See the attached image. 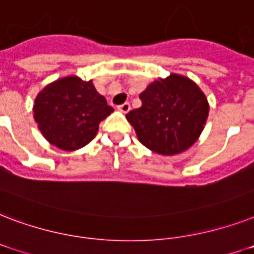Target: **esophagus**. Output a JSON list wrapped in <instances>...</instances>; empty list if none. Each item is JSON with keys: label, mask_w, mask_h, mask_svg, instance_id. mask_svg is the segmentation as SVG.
Returning a JSON list of instances; mask_svg holds the SVG:
<instances>
[{"label": "esophagus", "mask_w": 254, "mask_h": 254, "mask_svg": "<svg viewBox=\"0 0 254 254\" xmlns=\"http://www.w3.org/2000/svg\"><path fill=\"white\" fill-rule=\"evenodd\" d=\"M118 110H119L121 113L127 114L129 111V110H131V106H129V103H127V102H126V103H123V105L118 106Z\"/></svg>", "instance_id": "esophagus-1"}]
</instances>
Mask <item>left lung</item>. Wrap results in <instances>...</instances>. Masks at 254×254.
Returning a JSON list of instances; mask_svg holds the SVG:
<instances>
[{
  "mask_svg": "<svg viewBox=\"0 0 254 254\" xmlns=\"http://www.w3.org/2000/svg\"><path fill=\"white\" fill-rule=\"evenodd\" d=\"M141 106L126 118L141 144L160 155H176L197 140L209 105L193 80L179 74L158 79L139 95Z\"/></svg>",
  "mask_w": 254,
  "mask_h": 254,
  "instance_id": "1",
  "label": "left lung"
}]
</instances>
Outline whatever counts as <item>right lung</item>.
<instances>
[{"instance_id":"obj_1","label":"right lung","mask_w":254,"mask_h":254,"mask_svg":"<svg viewBox=\"0 0 254 254\" xmlns=\"http://www.w3.org/2000/svg\"><path fill=\"white\" fill-rule=\"evenodd\" d=\"M92 80L75 75L47 84L35 98L34 121L45 139L64 151H75L95 137L99 123L113 113Z\"/></svg>"}]
</instances>
